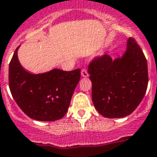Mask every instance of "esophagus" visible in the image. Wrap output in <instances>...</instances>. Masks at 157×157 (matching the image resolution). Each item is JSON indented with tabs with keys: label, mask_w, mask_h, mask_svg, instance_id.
<instances>
[{
	"label": "esophagus",
	"mask_w": 157,
	"mask_h": 157,
	"mask_svg": "<svg viewBox=\"0 0 157 157\" xmlns=\"http://www.w3.org/2000/svg\"><path fill=\"white\" fill-rule=\"evenodd\" d=\"M81 76H82L83 77H87V76H89V73H88L86 68H83V69L81 70Z\"/></svg>",
	"instance_id": "esophagus-1"
}]
</instances>
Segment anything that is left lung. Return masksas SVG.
Wrapping results in <instances>:
<instances>
[{"label": "left lung", "mask_w": 157, "mask_h": 157, "mask_svg": "<svg viewBox=\"0 0 157 157\" xmlns=\"http://www.w3.org/2000/svg\"><path fill=\"white\" fill-rule=\"evenodd\" d=\"M88 72L92 82V98L96 109L105 118H123L137 108L148 83L147 63L135 39H127L121 57L109 55L96 58Z\"/></svg>", "instance_id": "8db88e82"}]
</instances>
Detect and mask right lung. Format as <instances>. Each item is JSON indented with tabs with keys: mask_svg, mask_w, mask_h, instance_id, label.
<instances>
[{
	"mask_svg": "<svg viewBox=\"0 0 157 157\" xmlns=\"http://www.w3.org/2000/svg\"><path fill=\"white\" fill-rule=\"evenodd\" d=\"M15 50L9 67V84L13 98L30 118L51 122L65 115L81 78V69L66 72L54 68L33 74L25 70Z\"/></svg>",
	"mask_w": 157,
	"mask_h": 157,
	"instance_id": "right-lung-1",
	"label": "right lung"
}]
</instances>
